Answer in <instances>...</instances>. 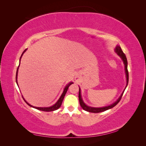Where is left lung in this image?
<instances>
[{
  "label": "left lung",
  "mask_w": 146,
  "mask_h": 146,
  "mask_svg": "<svg viewBox=\"0 0 146 146\" xmlns=\"http://www.w3.org/2000/svg\"><path fill=\"white\" fill-rule=\"evenodd\" d=\"M115 52H116V54L121 57V59L122 60L123 64H124L125 66V74H126V78H127V85L125 86H127L128 85V83H129V72H128V69H127V58H126V56L125 55L124 53H123L121 49V48L120 46H117L115 48ZM124 90V91H125ZM124 91H123L122 93L121 94V96L119 97V99L115 102L113 103V104L110 105L109 106H107V107H101V108H95V107H89V106L86 105L85 103L83 102V101L82 100V96H81V90H80V88H79V93H78V99H79V102H80V105L81 106V107L84 110H85L86 111L88 112H91V113H100V112H103L106 111V110H109L110 108H113L114 106H116L119 102V101L121 100L122 95L123 94V92Z\"/></svg>",
  "instance_id": "obj_1"
}]
</instances>
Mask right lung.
<instances>
[{
	"label": "right lung",
	"mask_w": 146,
	"mask_h": 146,
	"mask_svg": "<svg viewBox=\"0 0 146 146\" xmlns=\"http://www.w3.org/2000/svg\"><path fill=\"white\" fill-rule=\"evenodd\" d=\"M26 50H27V48H26V49L24 50V51L23 52V54H22V55H21V58H20V60H19V64H20V62H21V57H22V56L23 55V54H24V52H25ZM19 67V65L18 66V68H17V69L16 76V83H17V86H18V84H17V72H18ZM72 83H73V82H70L66 86V87L64 88V91H63V92L62 94H61V96H60V99L58 100V101L56 102L55 104H54V105L51 106V107H33V106L31 105L30 104H29V103H27V102H26V101L25 100V99H24V98H23V99H24V101L25 102L27 103V104L28 105H29L30 107H33V108H36V109H37V110H41V111H55V110H58V109L61 107V104H62V102H63V99H64V96H65V95H66V92H67V91H68V88L69 87V86H70V85H72Z\"/></svg>",
	"instance_id": "obj_1"
}]
</instances>
